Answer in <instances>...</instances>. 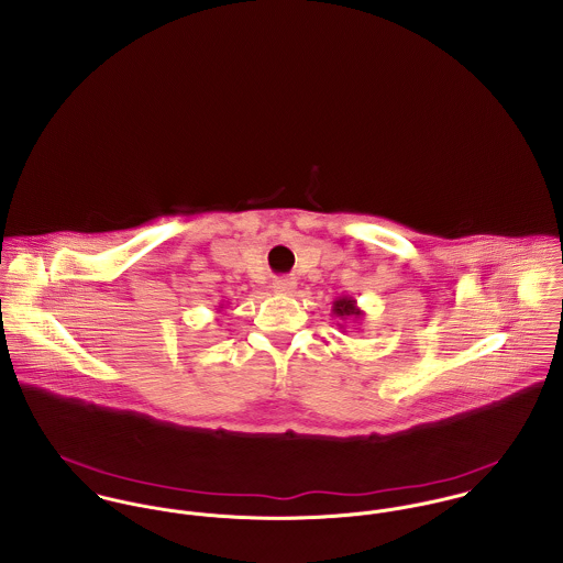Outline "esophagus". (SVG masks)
Segmentation results:
<instances>
[{
    "label": "esophagus",
    "instance_id": "obj_1",
    "mask_svg": "<svg viewBox=\"0 0 563 563\" xmlns=\"http://www.w3.org/2000/svg\"><path fill=\"white\" fill-rule=\"evenodd\" d=\"M297 288V279L295 277H277L273 279V290L277 295H292Z\"/></svg>",
    "mask_w": 563,
    "mask_h": 563
}]
</instances>
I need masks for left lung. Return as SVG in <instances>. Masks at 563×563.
Here are the masks:
<instances>
[{
  "mask_svg": "<svg viewBox=\"0 0 563 563\" xmlns=\"http://www.w3.org/2000/svg\"><path fill=\"white\" fill-rule=\"evenodd\" d=\"M331 314L340 321H360L364 317V312L357 308V301L353 297H338L331 306ZM340 329H344L342 322H338Z\"/></svg>",
  "mask_w": 563,
  "mask_h": 563,
  "instance_id": "obj_1",
  "label": "left lung"
}]
</instances>
